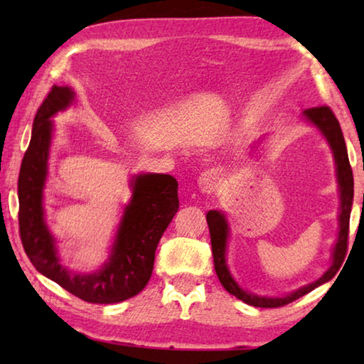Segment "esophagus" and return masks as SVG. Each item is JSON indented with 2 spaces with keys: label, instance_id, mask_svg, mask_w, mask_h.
I'll use <instances>...</instances> for the list:
<instances>
[{
  "label": "esophagus",
  "instance_id": "1",
  "mask_svg": "<svg viewBox=\"0 0 364 364\" xmlns=\"http://www.w3.org/2000/svg\"><path fill=\"white\" fill-rule=\"evenodd\" d=\"M218 186V173L215 170H205L202 171L200 176L197 178V188L200 193L210 194Z\"/></svg>",
  "mask_w": 364,
  "mask_h": 364
}]
</instances>
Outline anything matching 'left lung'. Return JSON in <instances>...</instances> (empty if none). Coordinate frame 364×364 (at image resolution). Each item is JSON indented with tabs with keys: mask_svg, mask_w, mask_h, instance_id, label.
Listing matches in <instances>:
<instances>
[{
	"mask_svg": "<svg viewBox=\"0 0 364 364\" xmlns=\"http://www.w3.org/2000/svg\"><path fill=\"white\" fill-rule=\"evenodd\" d=\"M304 120H306L310 125H313L316 130L323 134L324 139L332 151V157H334L336 164V176L338 184V197H341V205H338V232L334 247H332L331 255V267L319 276L316 281L310 282V284L301 286L295 291L278 295V297H271V295H258L250 291H245L239 282L234 279L231 274L230 267L226 263V250H228V239H230V223H228L226 215L221 210H210L207 212V223L208 231H210V241H212V252H213V264L217 276L228 292L232 294L234 297L242 300L244 304L260 308H278L282 305L291 304V301L304 297L305 294L311 292L313 289L324 284V282L331 281L341 268L343 262L345 252H347V239H348V223H350V212H352L353 205V173L352 167L348 162L347 146H345V139L338 125V120L332 110L326 106L313 107L304 110Z\"/></svg>",
	"mask_w": 364,
	"mask_h": 364,
	"instance_id": "left-lung-1",
	"label": "left lung"
}]
</instances>
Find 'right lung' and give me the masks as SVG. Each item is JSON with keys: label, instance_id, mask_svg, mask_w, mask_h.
Instances as JSON below:
<instances>
[{"label": "right lung", "instance_id": "1", "mask_svg": "<svg viewBox=\"0 0 364 364\" xmlns=\"http://www.w3.org/2000/svg\"><path fill=\"white\" fill-rule=\"evenodd\" d=\"M73 101L75 91L70 86H53L35 115L17 183L22 245L43 276L75 297L90 304H119L139 294L151 279L160 237L180 207L178 181L164 173L133 175L128 183L130 202L123 207L107 260L93 273H73L64 267L43 202L54 134L53 117L70 107Z\"/></svg>", "mask_w": 364, "mask_h": 364}]
</instances>
